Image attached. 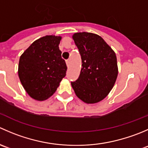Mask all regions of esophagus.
<instances>
[{
  "mask_svg": "<svg viewBox=\"0 0 148 148\" xmlns=\"http://www.w3.org/2000/svg\"><path fill=\"white\" fill-rule=\"evenodd\" d=\"M66 66H69V65H70V61L69 60H66Z\"/></svg>",
  "mask_w": 148,
  "mask_h": 148,
  "instance_id": "1",
  "label": "esophagus"
}]
</instances>
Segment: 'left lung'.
Here are the masks:
<instances>
[{"label": "left lung", "mask_w": 148, "mask_h": 148, "mask_svg": "<svg viewBox=\"0 0 148 148\" xmlns=\"http://www.w3.org/2000/svg\"><path fill=\"white\" fill-rule=\"evenodd\" d=\"M82 58L79 78L71 82L76 95L84 102L102 101L114 86L117 74V57L101 36L88 32L76 33L72 36Z\"/></svg>", "instance_id": "obj_1"}]
</instances>
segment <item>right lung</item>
Listing matches in <instances>:
<instances>
[{
	"label": "right lung",
	"instance_id": "add662e5",
	"mask_svg": "<svg viewBox=\"0 0 148 148\" xmlns=\"http://www.w3.org/2000/svg\"><path fill=\"white\" fill-rule=\"evenodd\" d=\"M62 37L46 36L34 41L21 56L18 77L23 88L36 100H45L56 92L67 66L59 44Z\"/></svg>",
	"mask_w": 148,
	"mask_h": 148
}]
</instances>
